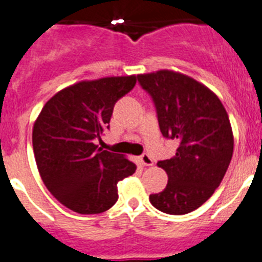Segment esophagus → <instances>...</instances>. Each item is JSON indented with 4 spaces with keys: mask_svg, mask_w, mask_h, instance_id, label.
Instances as JSON below:
<instances>
[{
    "mask_svg": "<svg viewBox=\"0 0 262 262\" xmlns=\"http://www.w3.org/2000/svg\"><path fill=\"white\" fill-rule=\"evenodd\" d=\"M140 161H142L143 165L145 166H151L152 164H154V160H152V157L148 154H143L142 156H140Z\"/></svg>",
    "mask_w": 262,
    "mask_h": 262,
    "instance_id": "esophagus-1",
    "label": "esophagus"
}]
</instances>
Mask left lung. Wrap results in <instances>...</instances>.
Listing matches in <instances>:
<instances>
[{
	"mask_svg": "<svg viewBox=\"0 0 262 262\" xmlns=\"http://www.w3.org/2000/svg\"><path fill=\"white\" fill-rule=\"evenodd\" d=\"M138 81L154 101L164 138L180 143L176 156L157 163L168 185L149 201L165 214L194 211L214 194L232 159L228 114L209 88L189 76L159 71L139 75Z\"/></svg>",
	"mask_w": 262,
	"mask_h": 262,
	"instance_id": "1",
	"label": "left lung"
}]
</instances>
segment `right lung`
Returning a JSON list of instances; mask_svg holds the SVG:
<instances>
[{
  "label": "right lung",
  "instance_id": "add662e5",
  "mask_svg": "<svg viewBox=\"0 0 262 262\" xmlns=\"http://www.w3.org/2000/svg\"><path fill=\"white\" fill-rule=\"evenodd\" d=\"M135 76L81 81L60 90L41 108L32 129L40 177L61 205L78 214H99L118 201L117 184L136 165L96 145L107 129L118 99Z\"/></svg>",
  "mask_w": 262,
  "mask_h": 262
}]
</instances>
